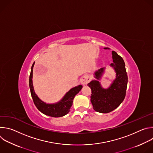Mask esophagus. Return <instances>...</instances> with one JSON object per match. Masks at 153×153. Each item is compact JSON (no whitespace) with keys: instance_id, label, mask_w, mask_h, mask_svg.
Segmentation results:
<instances>
[{"instance_id":"34e87169","label":"esophagus","mask_w":153,"mask_h":153,"mask_svg":"<svg viewBox=\"0 0 153 153\" xmlns=\"http://www.w3.org/2000/svg\"><path fill=\"white\" fill-rule=\"evenodd\" d=\"M81 83L83 85L88 84L90 81V77L88 75H84L81 78Z\"/></svg>"}]
</instances>
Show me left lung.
<instances>
[{
    "mask_svg": "<svg viewBox=\"0 0 153 153\" xmlns=\"http://www.w3.org/2000/svg\"><path fill=\"white\" fill-rule=\"evenodd\" d=\"M105 49H107L105 48ZM114 67L116 77L110 88L103 89L97 80H92L88 85L91 89V102L94 110L99 113H108L117 108L125 97L128 76L123 59L116 52L112 51ZM104 72V68L96 71L95 77L99 79Z\"/></svg>",
    "mask_w": 153,
    "mask_h": 153,
    "instance_id": "left-lung-1",
    "label": "left lung"
}]
</instances>
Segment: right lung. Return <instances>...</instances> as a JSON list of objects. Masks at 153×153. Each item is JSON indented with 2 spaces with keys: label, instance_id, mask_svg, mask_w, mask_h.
<instances>
[{
  "label": "right lung",
  "instance_id": "1",
  "mask_svg": "<svg viewBox=\"0 0 153 153\" xmlns=\"http://www.w3.org/2000/svg\"><path fill=\"white\" fill-rule=\"evenodd\" d=\"M34 62L33 63L29 79V86L30 88V92L33 102L38 110L45 115L53 117H62L68 114L70 111L71 106L73 105V101L75 96L81 90L82 88V85H79L71 89L63 98L58 103L55 104H47L42 102L35 94L33 86V69L34 67Z\"/></svg>",
  "mask_w": 153,
  "mask_h": 153
}]
</instances>
